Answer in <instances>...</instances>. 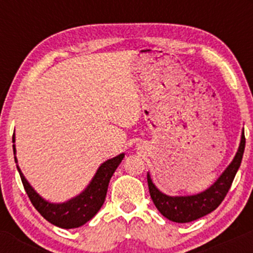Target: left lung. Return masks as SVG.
Masks as SVG:
<instances>
[{
	"mask_svg": "<svg viewBox=\"0 0 253 253\" xmlns=\"http://www.w3.org/2000/svg\"><path fill=\"white\" fill-rule=\"evenodd\" d=\"M245 133L242 131L241 141H240L239 149L236 155L234 157L233 162L229 167L224 170V172L219 176L218 180L213 183L209 188L203 192L197 193L193 196H168L157 188L153 183L150 175L147 174L148 187H149L150 197L158 211L168 218L169 220L175 223H190V221L197 220L207 215L214 209H216L225 198L226 193L229 192L235 177L237 170L241 165L242 155L245 150Z\"/></svg>",
	"mask_w": 253,
	"mask_h": 253,
	"instance_id": "8db88e82",
	"label": "left lung"
}]
</instances>
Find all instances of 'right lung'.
Listing matches in <instances>:
<instances>
[{"instance_id": "add662e5", "label": "right lung", "mask_w": 253, "mask_h": 253, "mask_svg": "<svg viewBox=\"0 0 253 253\" xmlns=\"http://www.w3.org/2000/svg\"><path fill=\"white\" fill-rule=\"evenodd\" d=\"M12 142H16L14 134L12 137ZM13 153L14 160L17 163L16 145L14 144ZM124 158L125 154L122 153V154L117 155V157L112 158V159L104 162L99 167L98 171L95 172V175L91 178L90 183L86 186L85 190L82 193H79L78 196L63 203H51L48 201H45L30 186V183L24 177V175L20 171L18 165L17 169L20 175V178H22L25 192H27L28 197H29L33 206L35 207V209L53 225L62 229H75L84 225L86 221L90 220L98 213L101 206L104 205L111 176Z\"/></svg>"}]
</instances>
